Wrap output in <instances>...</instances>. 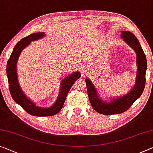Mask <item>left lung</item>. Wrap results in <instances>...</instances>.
Masks as SVG:
<instances>
[{"instance_id":"left-lung-1","label":"left lung","mask_w":153,"mask_h":153,"mask_svg":"<svg viewBox=\"0 0 153 153\" xmlns=\"http://www.w3.org/2000/svg\"><path fill=\"white\" fill-rule=\"evenodd\" d=\"M121 38H123L136 53L137 73L135 83L131 91L126 94L119 97L110 98L109 100H105L100 98L97 88L91 79L88 78L85 79L91 106L96 111L101 114H119L126 111L133 103L140 97L145 88L147 60L142 46L135 35L130 31L122 30Z\"/></svg>"}]
</instances>
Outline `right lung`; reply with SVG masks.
Returning <instances> with one entry per match:
<instances>
[{"mask_svg":"<svg viewBox=\"0 0 153 153\" xmlns=\"http://www.w3.org/2000/svg\"><path fill=\"white\" fill-rule=\"evenodd\" d=\"M46 35L44 32H38L22 38L14 46L13 50L7 63V76L11 96L15 102L20 105L28 114L34 116H51L57 114L62 109L70 88L77 79L81 77V72L76 71L65 76L61 83L60 91L57 100L49 107H41L30 100L21 89L17 74V62L20 53L30 44L38 40Z\"/></svg>","mask_w":153,"mask_h":153,"instance_id":"1","label":"right lung"}]
</instances>
